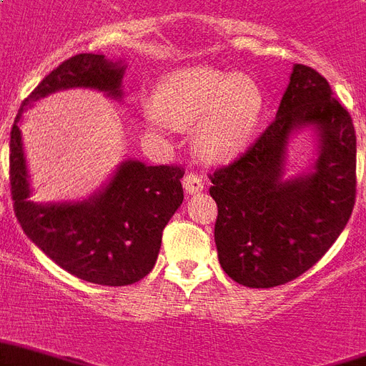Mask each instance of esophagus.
<instances>
[{
	"label": "esophagus",
	"instance_id": "obj_1",
	"mask_svg": "<svg viewBox=\"0 0 366 366\" xmlns=\"http://www.w3.org/2000/svg\"><path fill=\"white\" fill-rule=\"evenodd\" d=\"M182 184H184V189H186V194L189 195H195V194H199V192H203V180L197 177V174L188 172V174L184 177Z\"/></svg>",
	"mask_w": 366,
	"mask_h": 366
}]
</instances>
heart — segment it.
<instances>
[{
  "label": "heart",
  "mask_w": 366,
  "mask_h": 366,
  "mask_svg": "<svg viewBox=\"0 0 366 366\" xmlns=\"http://www.w3.org/2000/svg\"><path fill=\"white\" fill-rule=\"evenodd\" d=\"M152 107L155 117L174 128L197 124L195 152L205 161L219 163L238 155L249 142L263 111V92L247 74L184 66L155 86Z\"/></svg>",
  "instance_id": "obj_1"
}]
</instances>
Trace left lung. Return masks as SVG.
Listing matches in <instances>:
<instances>
[{
  "mask_svg": "<svg viewBox=\"0 0 366 366\" xmlns=\"http://www.w3.org/2000/svg\"><path fill=\"white\" fill-rule=\"evenodd\" d=\"M301 129L315 136V159L285 177L287 146ZM355 128L330 84L294 65L276 119L234 163L211 174L219 263L247 288L294 280L336 242L355 203Z\"/></svg>",
  "mask_w": 366,
  "mask_h": 366,
  "instance_id": "1",
  "label": "left lung"
}]
</instances>
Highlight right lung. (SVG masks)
Returning <instances> with one entry per match:
<instances>
[{
    "label": "right lung",
    "mask_w": 366,
    "mask_h": 366,
    "mask_svg": "<svg viewBox=\"0 0 366 366\" xmlns=\"http://www.w3.org/2000/svg\"><path fill=\"white\" fill-rule=\"evenodd\" d=\"M124 71L122 59L74 55L36 86L11 128V195L22 230L61 269L102 286H128L152 272L163 228L182 205L184 171L124 159L107 182L82 202L36 203L30 199L21 121L32 103L61 90H96L121 102Z\"/></svg>",
    "instance_id": "add662e5"
}]
</instances>
